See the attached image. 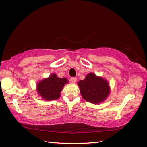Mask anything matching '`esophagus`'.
I'll return each mask as SVG.
<instances>
[{"mask_svg": "<svg viewBox=\"0 0 147 147\" xmlns=\"http://www.w3.org/2000/svg\"><path fill=\"white\" fill-rule=\"evenodd\" d=\"M70 81H71V82L72 83H76V82L77 78H75V77H72V78H71Z\"/></svg>", "mask_w": 147, "mask_h": 147, "instance_id": "esophagus-1", "label": "esophagus"}]
</instances>
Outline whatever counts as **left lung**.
Here are the masks:
<instances>
[{
  "label": "left lung",
  "mask_w": 147,
  "mask_h": 147,
  "mask_svg": "<svg viewBox=\"0 0 147 147\" xmlns=\"http://www.w3.org/2000/svg\"><path fill=\"white\" fill-rule=\"evenodd\" d=\"M82 97L93 104H99L107 98L110 93L109 82L94 73H89L78 83Z\"/></svg>",
  "instance_id": "1"
}]
</instances>
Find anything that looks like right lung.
I'll use <instances>...</instances> for the list:
<instances>
[{
    "instance_id": "obj_1",
    "label": "right lung",
    "mask_w": 147,
    "mask_h": 147,
    "mask_svg": "<svg viewBox=\"0 0 147 147\" xmlns=\"http://www.w3.org/2000/svg\"><path fill=\"white\" fill-rule=\"evenodd\" d=\"M67 83V79L65 78H61L55 74H52L37 83L36 90L41 97L45 100L51 101L60 97L62 88Z\"/></svg>"
}]
</instances>
